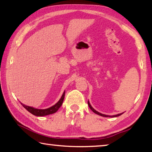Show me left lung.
Listing matches in <instances>:
<instances>
[{"label": "left lung", "mask_w": 152, "mask_h": 152, "mask_svg": "<svg viewBox=\"0 0 152 152\" xmlns=\"http://www.w3.org/2000/svg\"><path fill=\"white\" fill-rule=\"evenodd\" d=\"M88 106H89V107H90V109H91L92 111H93L94 113H96V114H97V115H101V116H102V117H118V116H120V115H121L123 113H120V114H118V115H112V116H109V115H104V114H102V113H100L99 112H98V111H96V110L95 109H94L92 107V106L91 105V104H90V102H89V101H88Z\"/></svg>", "instance_id": "left-lung-1"}]
</instances>
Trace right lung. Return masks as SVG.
Listing matches in <instances>:
<instances>
[{
	"instance_id": "right-lung-1",
	"label": "right lung",
	"mask_w": 152,
	"mask_h": 152,
	"mask_svg": "<svg viewBox=\"0 0 152 152\" xmlns=\"http://www.w3.org/2000/svg\"><path fill=\"white\" fill-rule=\"evenodd\" d=\"M64 96H65V92H64L62 96L61 97V99H60V101H59L57 103L53 105V106L46 109H37L31 107L27 106V105L23 104V103H21V102H20V104H22V106L25 109H27L28 111L31 113V114H33V115H35V116H37V117L45 116V115H51V114H53V113H55L56 112H57V110L60 109V107L61 106V104L63 103Z\"/></svg>"
}]
</instances>
